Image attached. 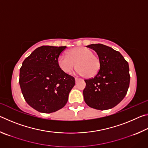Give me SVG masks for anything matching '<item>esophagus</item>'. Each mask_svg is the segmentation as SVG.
<instances>
[{"label":"esophagus","mask_w":148,"mask_h":148,"mask_svg":"<svg viewBox=\"0 0 148 148\" xmlns=\"http://www.w3.org/2000/svg\"><path fill=\"white\" fill-rule=\"evenodd\" d=\"M82 79H80V78H79V77H76V78H75V80H76V82H77V81H79V80H81Z\"/></svg>","instance_id":"obj_1"}]
</instances>
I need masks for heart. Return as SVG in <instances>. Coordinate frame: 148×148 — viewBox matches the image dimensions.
Segmentation results:
<instances>
[{"mask_svg":"<svg viewBox=\"0 0 148 148\" xmlns=\"http://www.w3.org/2000/svg\"><path fill=\"white\" fill-rule=\"evenodd\" d=\"M58 64L65 73L69 74L77 66V72L88 78L95 77L101 68L99 57L87 47H74L67 51V56H60Z\"/></svg>","mask_w":148,"mask_h":148,"instance_id":"obj_1","label":"heart"}]
</instances>
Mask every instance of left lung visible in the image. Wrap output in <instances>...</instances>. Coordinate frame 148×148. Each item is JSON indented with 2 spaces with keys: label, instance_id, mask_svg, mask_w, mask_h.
I'll return each instance as SVG.
<instances>
[{
  "label": "left lung",
  "instance_id": "obj_1",
  "mask_svg": "<svg viewBox=\"0 0 148 148\" xmlns=\"http://www.w3.org/2000/svg\"><path fill=\"white\" fill-rule=\"evenodd\" d=\"M97 52L101 68L94 77L85 79L84 101L92 108L106 110L118 104L126 95L130 83L129 64L119 51L103 44L86 46Z\"/></svg>",
  "mask_w": 148,
  "mask_h": 148
}]
</instances>
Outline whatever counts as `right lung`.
<instances>
[{
	"label": "right lung",
	"mask_w": 148,
	"mask_h": 148,
	"mask_svg": "<svg viewBox=\"0 0 148 148\" xmlns=\"http://www.w3.org/2000/svg\"><path fill=\"white\" fill-rule=\"evenodd\" d=\"M66 48L42 46L22 63L19 80L22 94L27 103L38 112H55L68 101L75 79L58 64L59 57Z\"/></svg>",
	"instance_id": "1"
}]
</instances>
